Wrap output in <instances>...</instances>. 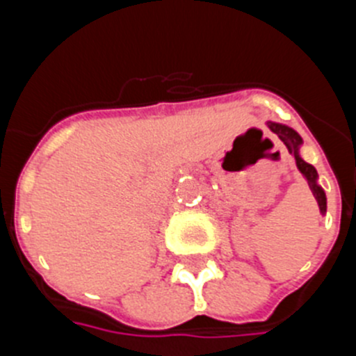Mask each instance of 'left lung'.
Returning a JSON list of instances; mask_svg holds the SVG:
<instances>
[{
  "label": "left lung",
  "mask_w": 356,
  "mask_h": 356,
  "mask_svg": "<svg viewBox=\"0 0 356 356\" xmlns=\"http://www.w3.org/2000/svg\"><path fill=\"white\" fill-rule=\"evenodd\" d=\"M267 127L271 128V131H275V134L278 135L280 139H282V143L287 146L289 153H291V155L296 159V165H298V169L301 171V175L307 178L308 185H310V188H312V193H314V196H316L321 213H325L326 212L325 191H323V188L317 185L316 168H314V165H310L308 162H305V160L300 156V146L303 140H301V137L298 135V131H294L292 128L285 127V124H278V122H267Z\"/></svg>",
  "instance_id": "1"
}]
</instances>
